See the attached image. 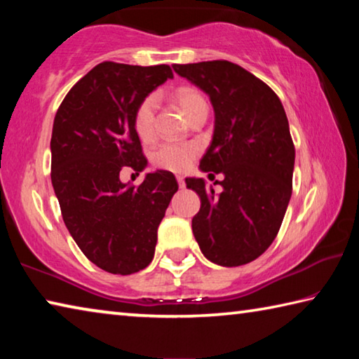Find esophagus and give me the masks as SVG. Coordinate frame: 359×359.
<instances>
[{
  "label": "esophagus",
  "instance_id": "esophagus-1",
  "mask_svg": "<svg viewBox=\"0 0 359 359\" xmlns=\"http://www.w3.org/2000/svg\"><path fill=\"white\" fill-rule=\"evenodd\" d=\"M177 182H179V187H180V188L185 187V179L182 177V175H177Z\"/></svg>",
  "mask_w": 359,
  "mask_h": 359
}]
</instances>
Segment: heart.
Returning <instances> with one entry per match:
<instances>
[{
	"instance_id": "obj_1",
	"label": "heart",
	"mask_w": 359,
	"mask_h": 359,
	"mask_svg": "<svg viewBox=\"0 0 359 359\" xmlns=\"http://www.w3.org/2000/svg\"><path fill=\"white\" fill-rule=\"evenodd\" d=\"M175 100H177L180 107L184 109L187 117L198 106H201L205 102L203 95L198 93L196 90L193 88H179L177 93H175ZM155 109L156 96L151 95L147 96V98L137 106L135 112V130L137 133V136L144 139V141H149V139H151L155 135ZM198 154V145L188 142L168 141L163 142L160 147L154 151L151 161H154L155 166L166 169V171L182 172L191 165Z\"/></svg>"
}]
</instances>
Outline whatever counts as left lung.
<instances>
[{
  "label": "left lung",
  "mask_w": 359,
  "mask_h": 359,
  "mask_svg": "<svg viewBox=\"0 0 359 359\" xmlns=\"http://www.w3.org/2000/svg\"><path fill=\"white\" fill-rule=\"evenodd\" d=\"M172 68L209 95L214 136L199 168L224 175L220 194L204 179H185L201 198L194 239L212 263L247 264L276 239L291 198L294 145L287 114L278 96L239 65L214 60Z\"/></svg>",
  "instance_id": "8db88e82"
}]
</instances>
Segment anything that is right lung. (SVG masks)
I'll return each mask as SVG.
<instances>
[{"label":"right lung","mask_w":359,"mask_h":359,"mask_svg":"<svg viewBox=\"0 0 359 359\" xmlns=\"http://www.w3.org/2000/svg\"><path fill=\"white\" fill-rule=\"evenodd\" d=\"M168 79V65L100 63L69 90L53 120L50 177L65 224L85 257L111 274L150 264L179 190L169 171L145 174L139 187L120 180L123 168L139 174L147 166L135 112Z\"/></svg>","instance_id":"add662e5"}]
</instances>
